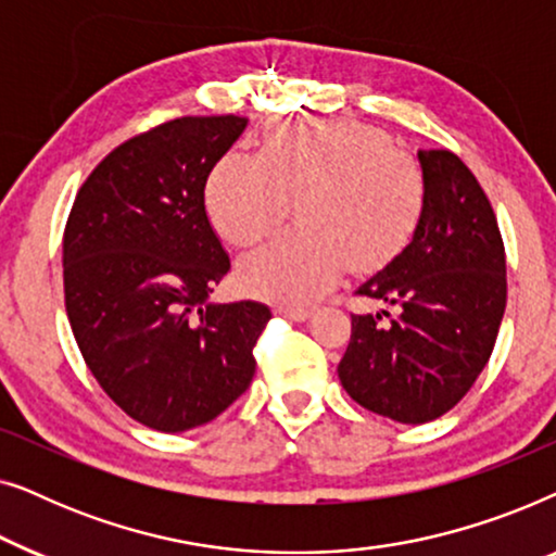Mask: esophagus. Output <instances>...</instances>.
I'll return each mask as SVG.
<instances>
[{
  "instance_id": "34e87169",
  "label": "esophagus",
  "mask_w": 556,
  "mask_h": 556,
  "mask_svg": "<svg viewBox=\"0 0 556 556\" xmlns=\"http://www.w3.org/2000/svg\"><path fill=\"white\" fill-rule=\"evenodd\" d=\"M276 314L283 318H291V321H306V318L311 316V311L303 306H288V303H283V306L276 308Z\"/></svg>"
}]
</instances>
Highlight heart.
Returning a JSON list of instances; mask_svg holds the SVG:
<instances>
[{
    "instance_id": "1",
    "label": "heart",
    "mask_w": 556,
    "mask_h": 556,
    "mask_svg": "<svg viewBox=\"0 0 556 556\" xmlns=\"http://www.w3.org/2000/svg\"><path fill=\"white\" fill-rule=\"evenodd\" d=\"M204 202L215 230L238 248L276 232L299 210V227L240 263L248 291L303 303L352 270L384 265L420 223L425 181L390 136L349 118L278 121L261 151H230L212 169Z\"/></svg>"
}]
</instances>
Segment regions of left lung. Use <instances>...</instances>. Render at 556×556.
Here are the masks:
<instances>
[{"label": "left lung", "mask_w": 556, "mask_h": 556, "mask_svg": "<svg viewBox=\"0 0 556 556\" xmlns=\"http://www.w3.org/2000/svg\"><path fill=\"white\" fill-rule=\"evenodd\" d=\"M425 181L409 242L356 293L400 314L352 316L339 379L352 400L405 425L458 405L496 344L506 308L504 242L491 202L453 151L417 149Z\"/></svg>", "instance_id": "8db88e82"}]
</instances>
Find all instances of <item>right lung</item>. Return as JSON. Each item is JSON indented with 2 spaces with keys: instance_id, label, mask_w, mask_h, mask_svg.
Masks as SVG:
<instances>
[{
  "instance_id": "obj_1",
  "label": "right lung",
  "mask_w": 556,
  "mask_h": 556,
  "mask_svg": "<svg viewBox=\"0 0 556 556\" xmlns=\"http://www.w3.org/2000/svg\"><path fill=\"white\" fill-rule=\"evenodd\" d=\"M242 116H185L113 149L80 187L63 238L65 311L105 394L147 428L225 413L255 375L270 308L215 303L230 270L204 207Z\"/></svg>"
}]
</instances>
